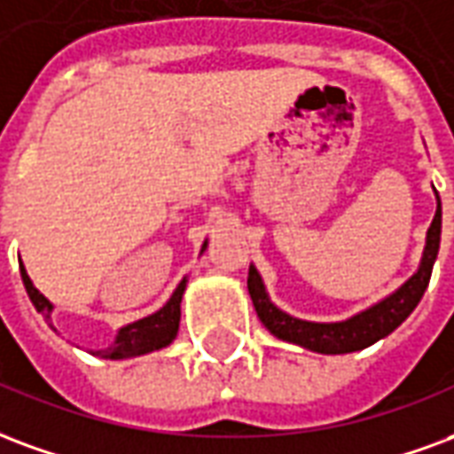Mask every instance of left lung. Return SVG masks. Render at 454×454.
Listing matches in <instances>:
<instances>
[{
  "label": "left lung",
  "mask_w": 454,
  "mask_h": 454,
  "mask_svg": "<svg viewBox=\"0 0 454 454\" xmlns=\"http://www.w3.org/2000/svg\"><path fill=\"white\" fill-rule=\"evenodd\" d=\"M435 203L438 205H435L431 227L426 231V247H423L419 268L389 295L360 309L348 319H340V322H307V319L283 312L268 295L259 268L251 263L247 286H249L251 302L256 307L261 324L276 339L295 343L300 348L322 353V356L356 353V350L367 348L380 339L389 336L416 309V304L421 302L428 280H431L433 263L438 259L440 249V227H442V207H440L438 191H435Z\"/></svg>",
  "instance_id": "obj_1"
}]
</instances>
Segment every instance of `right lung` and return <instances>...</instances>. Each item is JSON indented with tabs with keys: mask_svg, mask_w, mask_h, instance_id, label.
<instances>
[{
	"mask_svg": "<svg viewBox=\"0 0 454 454\" xmlns=\"http://www.w3.org/2000/svg\"><path fill=\"white\" fill-rule=\"evenodd\" d=\"M207 249V239L203 241V249L200 254ZM19 266H21V280L26 286V293L31 297L35 312L43 314V319L52 326V309L55 304L43 295L38 287L33 286V280L26 273V266L19 259ZM188 276L176 286V290L171 293V297L167 300V304L157 309L154 314H147L137 322L125 324L115 333L114 343L104 350H94V356H101L106 360H125V358H137V356H145V353H154V350L167 348L168 343H174L178 333V322H181V300H184V293H186Z\"/></svg>",
	"mask_w": 454,
	"mask_h": 454,
	"instance_id": "add662e5",
	"label": "right lung"
}]
</instances>
